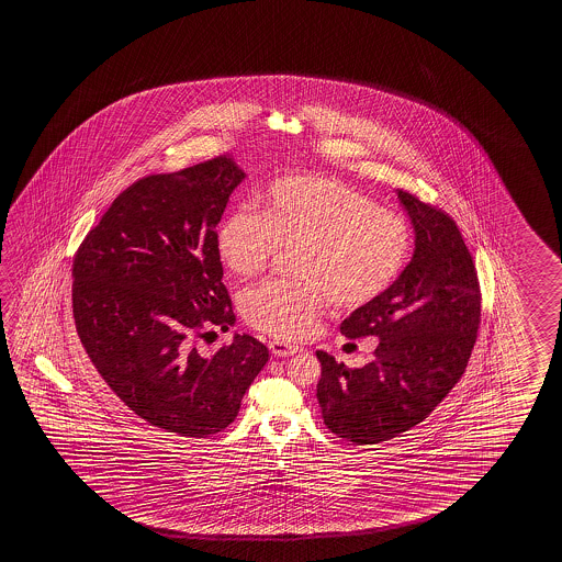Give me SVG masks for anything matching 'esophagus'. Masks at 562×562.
<instances>
[{
  "label": "esophagus",
  "mask_w": 562,
  "mask_h": 562,
  "mask_svg": "<svg viewBox=\"0 0 562 562\" xmlns=\"http://www.w3.org/2000/svg\"><path fill=\"white\" fill-rule=\"evenodd\" d=\"M270 351H272V356L274 358H290V356H294L300 351L297 346H292V344H286V341H270Z\"/></svg>",
  "instance_id": "34e87169"
}]
</instances>
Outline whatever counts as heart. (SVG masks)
<instances>
[{
  "label": "heart",
  "instance_id": "obj_1",
  "mask_svg": "<svg viewBox=\"0 0 562 562\" xmlns=\"http://www.w3.org/2000/svg\"><path fill=\"white\" fill-rule=\"evenodd\" d=\"M262 212L236 209L216 231V252L236 278L265 272L276 248L296 250L302 282L270 280L248 290L252 328L296 341L314 334L328 296L358 307L380 296L407 256V226L360 192L328 177H282L260 194Z\"/></svg>",
  "mask_w": 562,
  "mask_h": 562
}]
</instances>
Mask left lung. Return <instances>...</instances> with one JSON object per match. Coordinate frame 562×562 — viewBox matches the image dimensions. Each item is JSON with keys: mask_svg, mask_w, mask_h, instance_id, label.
Here are the masks:
<instances>
[{"mask_svg": "<svg viewBox=\"0 0 562 562\" xmlns=\"http://www.w3.org/2000/svg\"><path fill=\"white\" fill-rule=\"evenodd\" d=\"M395 194L414 228L412 260L339 326L346 338L380 339L375 358L350 370L316 351L324 424L356 445L393 439L434 412L465 371L481 316L475 266L456 223L409 192Z\"/></svg>", "mask_w": 562, "mask_h": 562, "instance_id": "left-lung-1", "label": "left lung"}]
</instances>
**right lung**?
Wrapping results in <instances>:
<instances>
[{
	"label": "right lung",
	"mask_w": 562,
	"mask_h": 562,
	"mask_svg": "<svg viewBox=\"0 0 562 562\" xmlns=\"http://www.w3.org/2000/svg\"><path fill=\"white\" fill-rule=\"evenodd\" d=\"M244 179L218 157L137 180L75 255L74 318L87 356L128 409L182 437L233 424L268 361L248 334L212 353L191 341L196 329L236 324L216 224Z\"/></svg>",
	"instance_id": "right-lung-1"
}]
</instances>
